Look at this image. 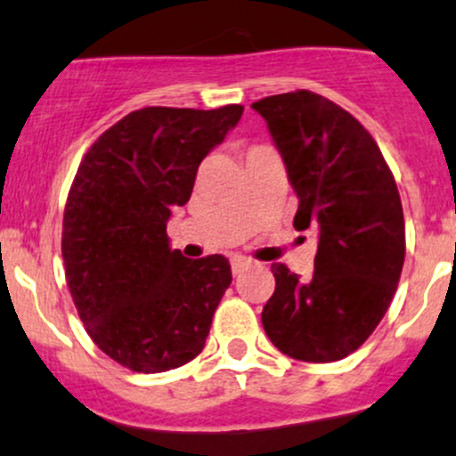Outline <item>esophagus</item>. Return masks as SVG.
Instances as JSON below:
<instances>
[{
    "mask_svg": "<svg viewBox=\"0 0 456 456\" xmlns=\"http://www.w3.org/2000/svg\"><path fill=\"white\" fill-rule=\"evenodd\" d=\"M251 265H253V262L247 260V257H240V256L233 257V260H232V273H233V275H240V273L247 271V268Z\"/></svg>",
    "mask_w": 456,
    "mask_h": 456,
    "instance_id": "esophagus-1",
    "label": "esophagus"
}]
</instances>
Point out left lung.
I'll use <instances>...</instances> for the list:
<instances>
[{
    "instance_id": "obj_1",
    "label": "left lung",
    "mask_w": 456,
    "mask_h": 456,
    "mask_svg": "<svg viewBox=\"0 0 456 456\" xmlns=\"http://www.w3.org/2000/svg\"><path fill=\"white\" fill-rule=\"evenodd\" d=\"M266 119L299 199L297 232L316 233L308 280L273 265L262 310L271 343L304 362L356 352L389 310L404 265V214L395 179L361 122L313 91L251 104Z\"/></svg>"
}]
</instances>
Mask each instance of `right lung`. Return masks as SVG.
Wrapping results in <instances>:
<instances>
[{"label": "right lung", "mask_w": 456, "mask_h": 456, "mask_svg": "<svg viewBox=\"0 0 456 456\" xmlns=\"http://www.w3.org/2000/svg\"><path fill=\"white\" fill-rule=\"evenodd\" d=\"M244 107H146L98 137L63 216L65 277L91 341L119 365L161 373L199 356L232 284L224 256L188 260L166 224Z\"/></svg>", "instance_id": "1"}]
</instances>
